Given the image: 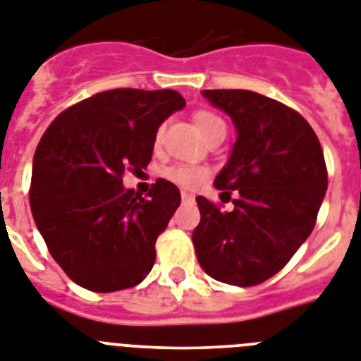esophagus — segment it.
I'll use <instances>...</instances> for the list:
<instances>
[{
	"label": "esophagus",
	"instance_id": "1",
	"mask_svg": "<svg viewBox=\"0 0 361 361\" xmlns=\"http://www.w3.org/2000/svg\"><path fill=\"white\" fill-rule=\"evenodd\" d=\"M180 197H183L184 202H192L193 201V195H192V193H188V192L180 193Z\"/></svg>",
	"mask_w": 361,
	"mask_h": 361
}]
</instances>
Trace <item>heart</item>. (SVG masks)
Segmentation results:
<instances>
[{
    "instance_id": "heart-1",
    "label": "heart",
    "mask_w": 361,
    "mask_h": 361,
    "mask_svg": "<svg viewBox=\"0 0 361 361\" xmlns=\"http://www.w3.org/2000/svg\"><path fill=\"white\" fill-rule=\"evenodd\" d=\"M193 123L201 130V134L208 133L210 129H214L216 125H221V118H217L216 114L208 112V110H199L193 114ZM162 138V129L157 133V142H160ZM164 177L169 183L177 184L178 188H184V190H195V188L201 186L208 177V169L204 166H195V164H175V166H169L164 171Z\"/></svg>"
}]
</instances>
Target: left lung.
Masks as SVG:
<instances>
[{
	"label": "left lung",
	"mask_w": 361,
	"mask_h": 361,
	"mask_svg": "<svg viewBox=\"0 0 361 361\" xmlns=\"http://www.w3.org/2000/svg\"><path fill=\"white\" fill-rule=\"evenodd\" d=\"M231 116L236 142L214 186L231 212L195 197L201 221L192 234L207 275L256 286L276 275L312 234L329 186L323 149L308 121L251 90H202Z\"/></svg>",
	"instance_id": "left-lung-1"
}]
</instances>
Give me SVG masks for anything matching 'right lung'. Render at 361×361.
Wrapping results in <instances>:
<instances>
[{"label":"right lung","instance_id":"1","mask_svg":"<svg viewBox=\"0 0 361 361\" xmlns=\"http://www.w3.org/2000/svg\"><path fill=\"white\" fill-rule=\"evenodd\" d=\"M175 90L116 88L56 116L32 160L31 212L55 262L97 293L133 288L154 264V243L180 204L159 178L147 197L123 186L142 171L164 120L184 109Z\"/></svg>","mask_w":361,"mask_h":361}]
</instances>
